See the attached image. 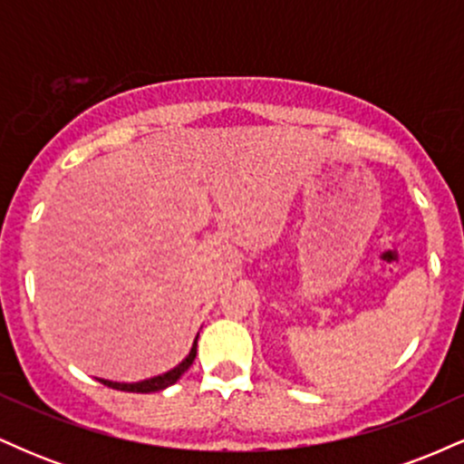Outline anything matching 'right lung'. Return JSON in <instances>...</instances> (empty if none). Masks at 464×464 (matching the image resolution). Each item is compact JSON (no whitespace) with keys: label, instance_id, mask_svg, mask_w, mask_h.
<instances>
[{"label":"right lung","instance_id":"right-lung-1","mask_svg":"<svg viewBox=\"0 0 464 464\" xmlns=\"http://www.w3.org/2000/svg\"><path fill=\"white\" fill-rule=\"evenodd\" d=\"M196 343H198V335H196L194 344H191V351H189L188 358L180 362L179 366H174L172 371L163 372V375L150 377V380H143V382H135V384H120V382H109V380H100V382H102L104 386L115 388V391H126V392H157V391H163V388L177 384L179 377L189 369L191 362H194V358H196Z\"/></svg>","mask_w":464,"mask_h":464}]
</instances>
